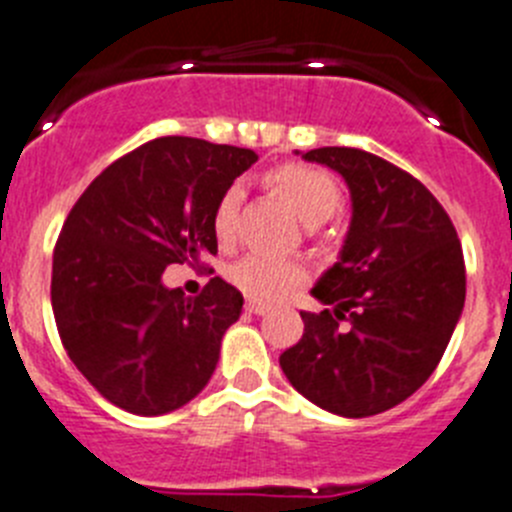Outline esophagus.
<instances>
[{
    "instance_id": "1",
    "label": "esophagus",
    "mask_w": 512,
    "mask_h": 512,
    "mask_svg": "<svg viewBox=\"0 0 512 512\" xmlns=\"http://www.w3.org/2000/svg\"><path fill=\"white\" fill-rule=\"evenodd\" d=\"M245 308L250 313H255V316H265V313L270 311V306H265V303H262V301H252V298L245 303Z\"/></svg>"
}]
</instances>
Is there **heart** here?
Segmentation results:
<instances>
[{"mask_svg":"<svg viewBox=\"0 0 512 512\" xmlns=\"http://www.w3.org/2000/svg\"><path fill=\"white\" fill-rule=\"evenodd\" d=\"M270 183L283 193L308 227L324 224L342 209V191L326 170L308 168V165H280L270 173ZM242 201H245V186L232 183L216 204L214 232L224 245H232L237 239ZM306 278L308 267L301 260L275 257L267 252H250L232 267L234 285L260 301H280L290 290L306 283Z\"/></svg>","mask_w":512,"mask_h":512,"instance_id":"1","label":"heart"}]
</instances>
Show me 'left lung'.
Masks as SVG:
<instances>
[{
  "label": "left lung",
  "mask_w": 512,
  "mask_h": 512,
  "mask_svg": "<svg viewBox=\"0 0 512 512\" xmlns=\"http://www.w3.org/2000/svg\"><path fill=\"white\" fill-rule=\"evenodd\" d=\"M308 163L336 170L352 224L313 285L324 311H301L303 336L280 354L290 385L324 411L365 418L411 398L436 370L464 308L457 229L421 181L357 147H319Z\"/></svg>",
  "instance_id": "8db88e82"
}]
</instances>
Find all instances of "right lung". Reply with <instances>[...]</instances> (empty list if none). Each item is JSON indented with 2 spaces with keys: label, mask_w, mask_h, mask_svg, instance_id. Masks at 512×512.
I'll use <instances>...</instances> for the list:
<instances>
[{
  "label": "right lung",
  "mask_w": 512,
  "mask_h": 512,
  "mask_svg": "<svg viewBox=\"0 0 512 512\" xmlns=\"http://www.w3.org/2000/svg\"><path fill=\"white\" fill-rule=\"evenodd\" d=\"M255 160L247 147L158 137L101 170L73 204L50 301L68 357L109 403L163 416L211 380L242 293L211 278L188 298L163 273L216 255V204Z\"/></svg>",
  "instance_id": "obj_1"
}]
</instances>
